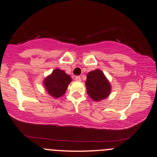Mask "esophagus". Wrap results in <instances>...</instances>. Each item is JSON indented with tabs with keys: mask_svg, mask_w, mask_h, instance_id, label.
I'll use <instances>...</instances> for the list:
<instances>
[{
	"mask_svg": "<svg viewBox=\"0 0 157 157\" xmlns=\"http://www.w3.org/2000/svg\"><path fill=\"white\" fill-rule=\"evenodd\" d=\"M75 80L76 81H81V77L80 76L75 77Z\"/></svg>",
	"mask_w": 157,
	"mask_h": 157,
	"instance_id": "obj_1",
	"label": "esophagus"
}]
</instances>
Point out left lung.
<instances>
[{
    "label": "left lung",
    "instance_id": "obj_1",
    "mask_svg": "<svg viewBox=\"0 0 157 157\" xmlns=\"http://www.w3.org/2000/svg\"><path fill=\"white\" fill-rule=\"evenodd\" d=\"M86 87L89 96L97 102L107 98L111 91L110 82L100 69H95L87 74Z\"/></svg>",
    "mask_w": 157,
    "mask_h": 157
}]
</instances>
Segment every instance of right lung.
Wrapping results in <instances>:
<instances>
[{"label": "right lung", "instance_id": "right-lung-1", "mask_svg": "<svg viewBox=\"0 0 157 157\" xmlns=\"http://www.w3.org/2000/svg\"><path fill=\"white\" fill-rule=\"evenodd\" d=\"M71 77L60 68H55L51 75L45 77L44 86L50 96L59 98L66 93L70 82Z\"/></svg>", "mask_w": 157, "mask_h": 157}]
</instances>
